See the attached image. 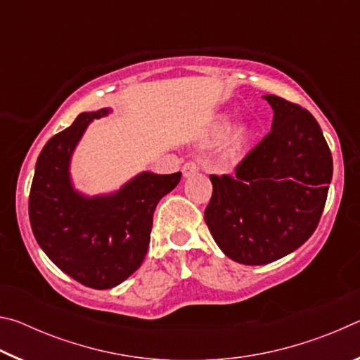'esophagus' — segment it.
I'll return each mask as SVG.
<instances>
[{"label":"esophagus","mask_w":360,"mask_h":360,"mask_svg":"<svg viewBox=\"0 0 360 360\" xmlns=\"http://www.w3.org/2000/svg\"><path fill=\"white\" fill-rule=\"evenodd\" d=\"M198 165L195 162H187L184 167H182V174H184V178H188V176H192L195 173H198Z\"/></svg>","instance_id":"34e87169"}]
</instances>
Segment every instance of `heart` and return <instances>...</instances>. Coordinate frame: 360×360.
Segmentation results:
<instances>
[{
  "label": "heart",
  "mask_w": 360,
  "mask_h": 360,
  "mask_svg": "<svg viewBox=\"0 0 360 360\" xmlns=\"http://www.w3.org/2000/svg\"><path fill=\"white\" fill-rule=\"evenodd\" d=\"M229 127H230V122L227 117H224L219 120V124L214 130V139L217 141H221V139L225 138L229 131ZM249 135H251V130H249V127L246 124H240L236 125L233 130H231L230 136H229V141H227V154L229 155H236L238 152L245 148V144L248 143Z\"/></svg>",
  "instance_id": "b5f03b06"
}]
</instances>
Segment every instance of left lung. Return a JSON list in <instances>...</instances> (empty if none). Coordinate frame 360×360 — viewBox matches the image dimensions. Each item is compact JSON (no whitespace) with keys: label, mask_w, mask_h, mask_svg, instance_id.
<instances>
[{"label":"left lung","mask_w":360,"mask_h":360,"mask_svg":"<svg viewBox=\"0 0 360 360\" xmlns=\"http://www.w3.org/2000/svg\"><path fill=\"white\" fill-rule=\"evenodd\" d=\"M271 131L236 167L211 174L205 222L221 251L245 265H265L300 248L324 210L333 162L318 122L275 95Z\"/></svg>","instance_id":"obj_1"}]
</instances>
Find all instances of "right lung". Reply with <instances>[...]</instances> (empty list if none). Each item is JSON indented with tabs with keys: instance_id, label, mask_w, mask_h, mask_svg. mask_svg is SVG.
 Segmentation results:
<instances>
[{
	"instance_id": "1",
	"label": "right lung",
	"mask_w": 360,
	"mask_h": 360,
	"mask_svg": "<svg viewBox=\"0 0 360 360\" xmlns=\"http://www.w3.org/2000/svg\"><path fill=\"white\" fill-rule=\"evenodd\" d=\"M111 108L82 112L51 138L38 157L30 191V224L42 251L66 275L92 289L124 283L143 264L155 206L179 184L181 172H141L114 192L75 187L71 158L87 127Z\"/></svg>"
}]
</instances>
